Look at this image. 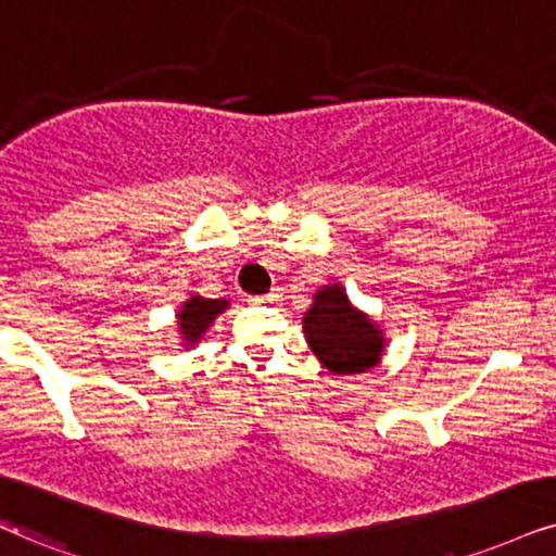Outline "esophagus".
I'll return each mask as SVG.
<instances>
[{"mask_svg":"<svg viewBox=\"0 0 556 556\" xmlns=\"http://www.w3.org/2000/svg\"><path fill=\"white\" fill-rule=\"evenodd\" d=\"M279 298H282V294H279V290H271L269 294H258V298H249V302H254V305H266V302H269V305H274V302H279Z\"/></svg>","mask_w":556,"mask_h":556,"instance_id":"1","label":"esophagus"}]
</instances>
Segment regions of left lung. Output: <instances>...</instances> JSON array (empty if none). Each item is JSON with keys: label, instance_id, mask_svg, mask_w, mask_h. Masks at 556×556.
<instances>
[{"label": "left lung", "instance_id": "left-lung-1", "mask_svg": "<svg viewBox=\"0 0 556 556\" xmlns=\"http://www.w3.org/2000/svg\"><path fill=\"white\" fill-rule=\"evenodd\" d=\"M307 346L330 375H362L384 354V330L349 300L341 285H323L302 315Z\"/></svg>", "mask_w": 556, "mask_h": 556}]
</instances>
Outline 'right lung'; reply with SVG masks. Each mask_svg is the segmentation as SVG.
Segmentation results:
<instances>
[{
  "mask_svg": "<svg viewBox=\"0 0 556 556\" xmlns=\"http://www.w3.org/2000/svg\"><path fill=\"white\" fill-rule=\"evenodd\" d=\"M230 307V302L226 298L220 300H210L202 298V294H189V298L179 305L177 313V330H179V341L185 349H192L205 339V333L210 326L217 320V315L226 313Z\"/></svg>",
  "mask_w": 556,
  "mask_h": 556,
  "instance_id": "right-lung-1",
  "label": "right lung"
}]
</instances>
